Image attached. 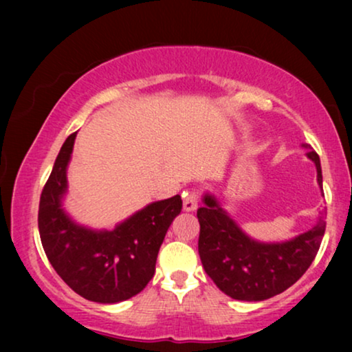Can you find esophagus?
Wrapping results in <instances>:
<instances>
[{
    "label": "esophagus",
    "mask_w": 352,
    "mask_h": 352,
    "mask_svg": "<svg viewBox=\"0 0 352 352\" xmlns=\"http://www.w3.org/2000/svg\"><path fill=\"white\" fill-rule=\"evenodd\" d=\"M182 206L186 211H194L199 206V194L197 192H186L184 200H182Z\"/></svg>",
    "instance_id": "obj_1"
}]
</instances>
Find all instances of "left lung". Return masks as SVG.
<instances>
[{
	"label": "left lung",
	"instance_id": "left-lung-1",
	"mask_svg": "<svg viewBox=\"0 0 352 352\" xmlns=\"http://www.w3.org/2000/svg\"><path fill=\"white\" fill-rule=\"evenodd\" d=\"M322 189L320 158L307 144ZM200 223L199 254L205 272L226 295L240 301H263L285 292L307 271L325 234L324 216L306 232L285 242H259L248 237L218 199L206 192L197 210Z\"/></svg>",
	"mask_w": 352,
	"mask_h": 352
}]
</instances>
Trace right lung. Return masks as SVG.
<instances>
[{"mask_svg":"<svg viewBox=\"0 0 352 352\" xmlns=\"http://www.w3.org/2000/svg\"><path fill=\"white\" fill-rule=\"evenodd\" d=\"M76 133L60 147L43 187L38 229L54 271L86 300L113 305L142 292L155 274L157 254L173 219L181 213L179 195L144 206L113 230H96L65 213L67 166Z\"/></svg>","mask_w":352,"mask_h":352,"instance_id":"right-lung-1","label":"right lung"}]
</instances>
